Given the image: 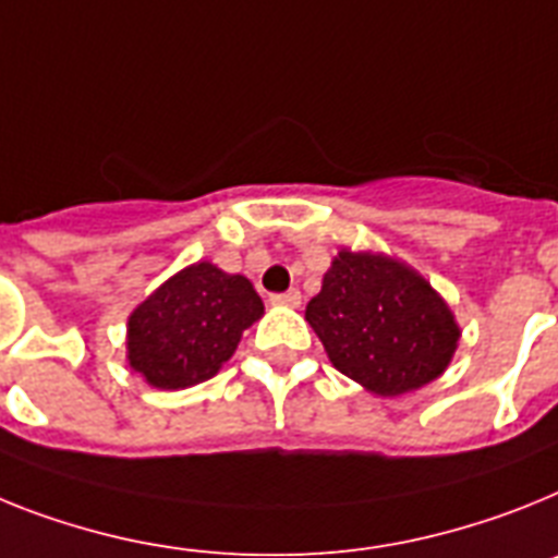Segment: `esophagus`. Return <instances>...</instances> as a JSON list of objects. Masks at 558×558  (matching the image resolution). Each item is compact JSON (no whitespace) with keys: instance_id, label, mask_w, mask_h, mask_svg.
<instances>
[{"instance_id":"esophagus-1","label":"esophagus","mask_w":558,"mask_h":558,"mask_svg":"<svg viewBox=\"0 0 558 558\" xmlns=\"http://www.w3.org/2000/svg\"><path fill=\"white\" fill-rule=\"evenodd\" d=\"M275 306H301V292L298 289H289V292H280V294H271L269 298Z\"/></svg>"}]
</instances>
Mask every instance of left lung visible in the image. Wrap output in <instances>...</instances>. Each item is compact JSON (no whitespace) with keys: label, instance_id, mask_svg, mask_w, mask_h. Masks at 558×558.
I'll return each mask as SVG.
<instances>
[{"label":"left lung","instance_id":"obj_1","mask_svg":"<svg viewBox=\"0 0 558 558\" xmlns=\"http://www.w3.org/2000/svg\"><path fill=\"white\" fill-rule=\"evenodd\" d=\"M306 320L331 366L380 397L437 380L462 335L428 280L380 252H337Z\"/></svg>","mask_w":558,"mask_h":558}]
</instances>
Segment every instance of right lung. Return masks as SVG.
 <instances>
[{
    "label": "right lung",
    "instance_id": "add662e5",
    "mask_svg": "<svg viewBox=\"0 0 558 558\" xmlns=\"http://www.w3.org/2000/svg\"><path fill=\"white\" fill-rule=\"evenodd\" d=\"M264 301L243 275L209 260L163 280L128 320V360L149 386L190 388L209 380L235 354Z\"/></svg>",
    "mask_w": 558,
    "mask_h": 558
}]
</instances>
